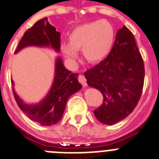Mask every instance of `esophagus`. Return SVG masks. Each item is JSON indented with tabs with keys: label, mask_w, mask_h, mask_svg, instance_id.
<instances>
[{
	"label": "esophagus",
	"mask_w": 159,
	"mask_h": 159,
	"mask_svg": "<svg viewBox=\"0 0 159 159\" xmlns=\"http://www.w3.org/2000/svg\"><path fill=\"white\" fill-rule=\"evenodd\" d=\"M78 81L81 84H82L83 86H87V84H86V79L85 76L83 75H79L78 76Z\"/></svg>",
	"instance_id": "34e87169"
}]
</instances>
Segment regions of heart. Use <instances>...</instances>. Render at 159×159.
<instances>
[{
	"label": "heart",
	"mask_w": 159,
	"mask_h": 159,
	"mask_svg": "<svg viewBox=\"0 0 159 159\" xmlns=\"http://www.w3.org/2000/svg\"><path fill=\"white\" fill-rule=\"evenodd\" d=\"M113 42V27L108 21L100 20L76 27L68 34V44H62L61 50L70 60H75L77 51L82 50L87 61L97 64L109 55Z\"/></svg>",
	"instance_id": "obj_1"
}]
</instances>
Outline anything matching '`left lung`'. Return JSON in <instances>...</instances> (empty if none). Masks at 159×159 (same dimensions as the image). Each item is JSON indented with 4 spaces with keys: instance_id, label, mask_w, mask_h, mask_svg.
I'll return each instance as SVG.
<instances>
[{
    "instance_id": "obj_1",
    "label": "left lung",
    "mask_w": 159,
    "mask_h": 159,
    "mask_svg": "<svg viewBox=\"0 0 159 159\" xmlns=\"http://www.w3.org/2000/svg\"><path fill=\"white\" fill-rule=\"evenodd\" d=\"M84 75L88 86L104 96L101 106L94 110L101 123H117L135 109L142 94L144 66L135 37L126 26L117 31L109 55Z\"/></svg>"
}]
</instances>
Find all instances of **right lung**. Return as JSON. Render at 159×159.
<instances>
[{"label":"right lung","instance_id":"1","mask_svg":"<svg viewBox=\"0 0 159 159\" xmlns=\"http://www.w3.org/2000/svg\"><path fill=\"white\" fill-rule=\"evenodd\" d=\"M29 46H50L57 52L60 50V33L49 24L46 17L26 31L15 53ZM77 76L78 74L68 71L64 66L61 58H57L54 82L48 95L42 102L37 104H25L15 93L14 87L13 94L19 109L31 120L42 126H52L62 118L68 98L82 88ZM11 83L14 85L13 81Z\"/></svg>","mask_w":159,"mask_h":159}]
</instances>
